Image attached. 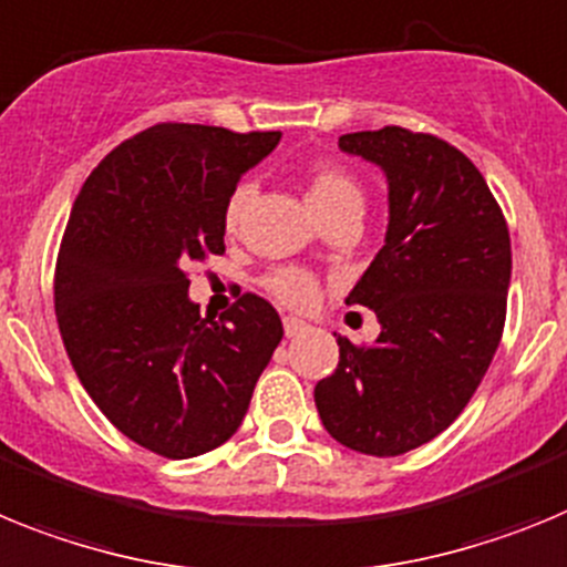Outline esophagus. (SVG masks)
<instances>
[{"label":"esophagus","instance_id":"34e87169","mask_svg":"<svg viewBox=\"0 0 567 567\" xmlns=\"http://www.w3.org/2000/svg\"><path fill=\"white\" fill-rule=\"evenodd\" d=\"M282 324H285V337H302V333L308 331V324L297 317H285Z\"/></svg>","mask_w":567,"mask_h":567}]
</instances>
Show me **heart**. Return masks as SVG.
<instances>
[{"label":"heart","instance_id":"heart-1","mask_svg":"<svg viewBox=\"0 0 567 567\" xmlns=\"http://www.w3.org/2000/svg\"><path fill=\"white\" fill-rule=\"evenodd\" d=\"M250 196H254V182L243 179L225 199L223 223L225 228L234 230L236 225L243 223V214L248 208ZM308 199H311L317 216L333 214L339 208H362V190H359L357 179H353L342 165L331 159H319L311 165V176H308ZM262 288L268 290L270 297L277 302L288 305V308H311L319 299V282L311 270L302 268H277L270 270L268 277L262 279Z\"/></svg>","mask_w":567,"mask_h":567}]
</instances>
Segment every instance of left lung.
<instances>
[{"label": "left lung", "mask_w": 567, "mask_h": 567, "mask_svg": "<svg viewBox=\"0 0 567 567\" xmlns=\"http://www.w3.org/2000/svg\"><path fill=\"white\" fill-rule=\"evenodd\" d=\"M388 176V234L351 305L377 313L373 344L339 337V365L313 388L344 447L400 456L440 436L471 402L499 348L511 236L476 165L431 134L388 125L339 136Z\"/></svg>", "instance_id": "obj_1"}]
</instances>
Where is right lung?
Instances as JSON below:
<instances>
[{"instance_id":"right-lung-1","label":"right lung","mask_w":567,"mask_h":567,"mask_svg":"<svg viewBox=\"0 0 567 567\" xmlns=\"http://www.w3.org/2000/svg\"><path fill=\"white\" fill-rule=\"evenodd\" d=\"M279 131L162 122L93 167L68 219L53 305L68 359L136 445L190 460L243 425L282 319L256 293L219 319L188 297V268L225 254V199Z\"/></svg>"}]
</instances>
